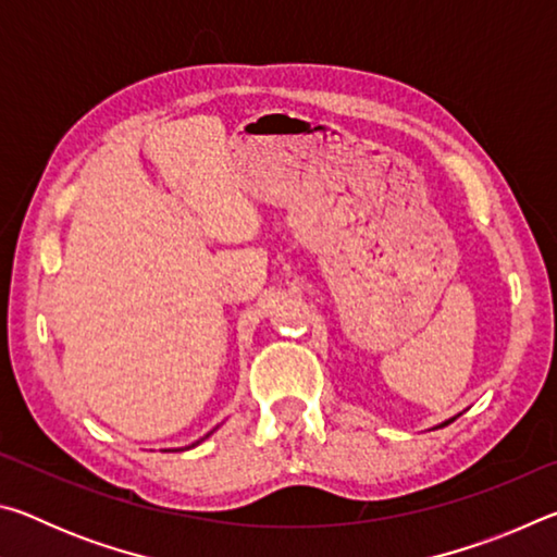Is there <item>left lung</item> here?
<instances>
[{"mask_svg":"<svg viewBox=\"0 0 557 557\" xmlns=\"http://www.w3.org/2000/svg\"><path fill=\"white\" fill-rule=\"evenodd\" d=\"M449 422H451V420H449ZM449 422H445V425H449Z\"/></svg>","mask_w":557,"mask_h":557,"instance_id":"obj_1","label":"left lung"}]
</instances>
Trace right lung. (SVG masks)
<instances>
[{"label":"right lung","instance_id":"obj_1","mask_svg":"<svg viewBox=\"0 0 557 557\" xmlns=\"http://www.w3.org/2000/svg\"><path fill=\"white\" fill-rule=\"evenodd\" d=\"M196 445H199V442H196ZM191 447H194V445H191Z\"/></svg>","mask_w":557,"mask_h":557}]
</instances>
